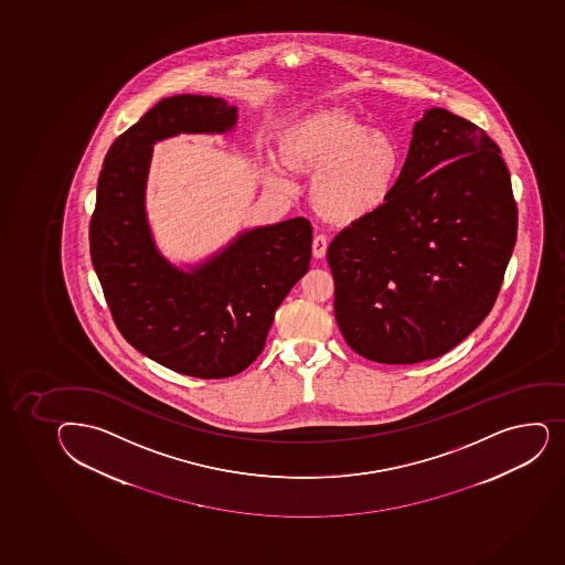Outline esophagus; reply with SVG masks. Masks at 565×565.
Wrapping results in <instances>:
<instances>
[{
    "mask_svg": "<svg viewBox=\"0 0 565 565\" xmlns=\"http://www.w3.org/2000/svg\"><path fill=\"white\" fill-rule=\"evenodd\" d=\"M311 248H313V256L319 259V257L327 256L328 250V237L324 235V233H317L313 237V245H311Z\"/></svg>",
    "mask_w": 565,
    "mask_h": 565,
    "instance_id": "34e87169",
    "label": "esophagus"
}]
</instances>
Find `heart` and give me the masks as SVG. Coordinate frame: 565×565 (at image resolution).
<instances>
[{
  "instance_id": "1",
  "label": "heart",
  "mask_w": 565,
  "mask_h": 565,
  "mask_svg": "<svg viewBox=\"0 0 565 565\" xmlns=\"http://www.w3.org/2000/svg\"><path fill=\"white\" fill-rule=\"evenodd\" d=\"M287 163L319 172L313 202L333 221L373 215L390 200L401 175L402 146L393 135L371 129L343 113L320 111L292 124L281 140ZM286 178V163H273Z\"/></svg>"
}]
</instances>
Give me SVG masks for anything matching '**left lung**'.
<instances>
[{"label":"left lung","mask_w":565,"mask_h":565,"mask_svg":"<svg viewBox=\"0 0 565 565\" xmlns=\"http://www.w3.org/2000/svg\"><path fill=\"white\" fill-rule=\"evenodd\" d=\"M515 237L501 148L467 118L426 113L390 200L328 248L344 341L387 365L447 354L493 308Z\"/></svg>","instance_id":"obj_1"}]
</instances>
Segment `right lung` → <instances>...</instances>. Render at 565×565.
<instances>
[{
  "instance_id": "add662e5",
  "label": "right lung",
  "mask_w": 565,
  "mask_h": 565,
  "mask_svg": "<svg viewBox=\"0 0 565 565\" xmlns=\"http://www.w3.org/2000/svg\"><path fill=\"white\" fill-rule=\"evenodd\" d=\"M222 98H164L105 156L88 241L118 332L140 354L194 379H227L262 354L274 313L311 259V224L297 216L241 235L199 270L170 267L151 243L145 183L151 145L172 135L226 131Z\"/></svg>"
}]
</instances>
